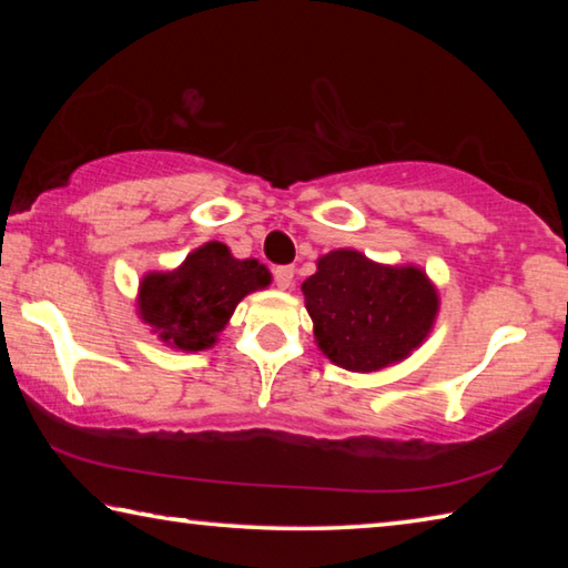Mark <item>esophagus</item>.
I'll use <instances>...</instances> for the list:
<instances>
[{
    "label": "esophagus",
    "instance_id": "esophagus-1",
    "mask_svg": "<svg viewBox=\"0 0 568 568\" xmlns=\"http://www.w3.org/2000/svg\"><path fill=\"white\" fill-rule=\"evenodd\" d=\"M273 277H275V285L281 287V291H287V287L293 285L295 271L291 265H281V267H275V271H273Z\"/></svg>",
    "mask_w": 568,
    "mask_h": 568
}]
</instances>
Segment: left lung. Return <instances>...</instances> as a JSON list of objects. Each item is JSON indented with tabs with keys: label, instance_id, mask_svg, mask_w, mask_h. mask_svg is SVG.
I'll return each instance as SVG.
<instances>
[{
	"label": "left lung",
	"instance_id": "1",
	"mask_svg": "<svg viewBox=\"0 0 568 568\" xmlns=\"http://www.w3.org/2000/svg\"><path fill=\"white\" fill-rule=\"evenodd\" d=\"M315 343L345 371L398 363L426 341L438 293L416 265H381L358 250H331L303 283Z\"/></svg>",
	"mask_w": 568,
	"mask_h": 568
}]
</instances>
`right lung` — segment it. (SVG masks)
<instances>
[{"label":"right lung","mask_w":568,"mask_h":568,"mask_svg":"<svg viewBox=\"0 0 568 568\" xmlns=\"http://www.w3.org/2000/svg\"><path fill=\"white\" fill-rule=\"evenodd\" d=\"M271 285V273L253 257L237 261L223 243L192 250L170 273H148L140 283L142 323L178 351L213 348L235 305Z\"/></svg>","instance_id":"right-lung-1"}]
</instances>
